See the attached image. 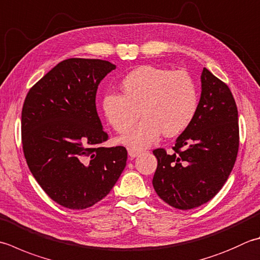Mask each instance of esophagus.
Here are the masks:
<instances>
[{
	"label": "esophagus",
	"instance_id": "esophagus-1",
	"mask_svg": "<svg viewBox=\"0 0 260 260\" xmlns=\"http://www.w3.org/2000/svg\"><path fill=\"white\" fill-rule=\"evenodd\" d=\"M140 153H141L140 150L133 149V147H129V149H128V155L132 157V159H134V157H136Z\"/></svg>",
	"mask_w": 260,
	"mask_h": 260
}]
</instances>
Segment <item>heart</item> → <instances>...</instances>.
Returning <instances> with one entry per match:
<instances>
[{"mask_svg": "<svg viewBox=\"0 0 260 260\" xmlns=\"http://www.w3.org/2000/svg\"><path fill=\"white\" fill-rule=\"evenodd\" d=\"M121 93L108 92L101 100V110L118 133H124L141 114L144 117L120 137L123 144L143 149L164 133L175 136L194 119L198 95L191 76L184 71L142 65L120 83Z\"/></svg>", "mask_w": 260, "mask_h": 260, "instance_id": "b5f03b06", "label": "heart"}]
</instances>
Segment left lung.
Instances as JSON below:
<instances>
[{
    "instance_id": "8db88e82",
    "label": "left lung",
    "mask_w": 260,
    "mask_h": 260,
    "mask_svg": "<svg viewBox=\"0 0 260 260\" xmlns=\"http://www.w3.org/2000/svg\"><path fill=\"white\" fill-rule=\"evenodd\" d=\"M202 93L194 119L168 153L156 149L152 180L156 194L178 210L211 201L236 164L239 150L238 109L229 86L203 69Z\"/></svg>"
}]
</instances>
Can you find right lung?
<instances>
[{
  "label": "right lung",
  "mask_w": 260,
  "mask_h": 260,
  "mask_svg": "<svg viewBox=\"0 0 260 260\" xmlns=\"http://www.w3.org/2000/svg\"><path fill=\"white\" fill-rule=\"evenodd\" d=\"M116 69L108 60L69 58L25 96L21 114L23 154L35 179L54 202L84 210L113 189L126 167L124 146L104 147L108 134L95 94Z\"/></svg>",
  "instance_id": "right-lung-1"
}]
</instances>
